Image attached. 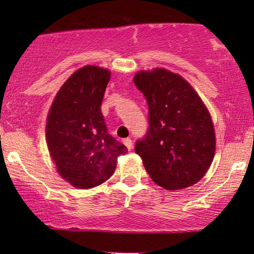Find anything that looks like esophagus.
<instances>
[{
	"label": "esophagus",
	"instance_id": "esophagus-1",
	"mask_svg": "<svg viewBox=\"0 0 254 254\" xmlns=\"http://www.w3.org/2000/svg\"><path fill=\"white\" fill-rule=\"evenodd\" d=\"M123 142H124V144L128 148V150H131V149H133V142H131L130 138H128V137L125 138Z\"/></svg>",
	"mask_w": 254,
	"mask_h": 254
}]
</instances>
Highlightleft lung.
Here are the masks:
<instances>
[{"instance_id":"left-lung-1","label":"left lung","mask_w":254,"mask_h":254,"mask_svg":"<svg viewBox=\"0 0 254 254\" xmlns=\"http://www.w3.org/2000/svg\"><path fill=\"white\" fill-rule=\"evenodd\" d=\"M133 81L149 109L148 131L135 152L152 182L170 190L196 184L210 168L216 145L206 105L186 79L166 69L141 70Z\"/></svg>"}]
</instances>
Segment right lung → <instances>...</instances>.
<instances>
[{
	"label": "right lung",
	"mask_w": 254,
	"mask_h": 254,
	"mask_svg": "<svg viewBox=\"0 0 254 254\" xmlns=\"http://www.w3.org/2000/svg\"><path fill=\"white\" fill-rule=\"evenodd\" d=\"M111 78L107 69L85 65L59 90L46 125L52 161L62 178L77 189H92L106 182L116 170L126 145L109 134L100 111Z\"/></svg>",
	"instance_id": "1"
}]
</instances>
